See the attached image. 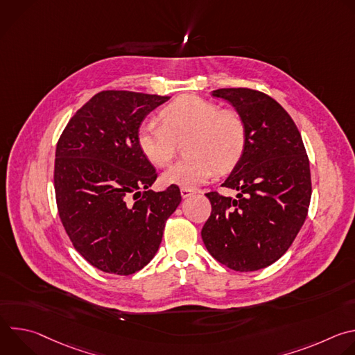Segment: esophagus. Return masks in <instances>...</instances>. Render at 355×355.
<instances>
[{"label":"esophagus","mask_w":355,"mask_h":355,"mask_svg":"<svg viewBox=\"0 0 355 355\" xmlns=\"http://www.w3.org/2000/svg\"><path fill=\"white\" fill-rule=\"evenodd\" d=\"M193 192H195V191L191 189V188H187V187H182V188H181V195H182V198H188V196H191Z\"/></svg>","instance_id":"esophagus-1"}]
</instances>
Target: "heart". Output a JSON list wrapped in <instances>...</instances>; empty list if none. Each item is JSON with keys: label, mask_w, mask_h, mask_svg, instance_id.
Returning a JSON list of instances; mask_svg holds the SVG:
<instances>
[{"label": "heart", "mask_w": 355, "mask_h": 355, "mask_svg": "<svg viewBox=\"0 0 355 355\" xmlns=\"http://www.w3.org/2000/svg\"><path fill=\"white\" fill-rule=\"evenodd\" d=\"M163 125L150 123L140 132V146L146 156L157 166L168 164L177 153V143L189 140L187 156L170 167L164 178L168 182L192 188L214 173L230 168L244 147V125L230 110L199 96H181L162 114Z\"/></svg>", "instance_id": "1"}]
</instances>
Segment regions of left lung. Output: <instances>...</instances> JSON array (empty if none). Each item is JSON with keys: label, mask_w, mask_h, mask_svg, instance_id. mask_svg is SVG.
Returning a JSON list of instances; mask_svg holds the SVG:
<instances>
[{"label": "left lung", "mask_w": 355, "mask_h": 355, "mask_svg": "<svg viewBox=\"0 0 355 355\" xmlns=\"http://www.w3.org/2000/svg\"><path fill=\"white\" fill-rule=\"evenodd\" d=\"M237 111L244 147L222 187L236 198L208 192L212 212L202 227L211 256L247 272L281 259L306 219L312 181L302 136L289 114L270 95L250 88L212 91Z\"/></svg>", "instance_id": "8db88e82"}]
</instances>
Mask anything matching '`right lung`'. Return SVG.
I'll use <instances>...</instances> for the list:
<instances>
[{"label":"right lung","instance_id":"obj_1","mask_svg":"<svg viewBox=\"0 0 355 355\" xmlns=\"http://www.w3.org/2000/svg\"><path fill=\"white\" fill-rule=\"evenodd\" d=\"M168 98L101 91L58 141L55 191L62 223L74 248L104 272L130 275L148 264L181 202L177 185L146 191L157 173L139 141L144 118Z\"/></svg>","mask_w":355,"mask_h":355}]
</instances>
